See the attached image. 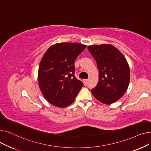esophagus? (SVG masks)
Instances as JSON below:
<instances>
[{"label":"esophagus","mask_w":151,"mask_h":151,"mask_svg":"<svg viewBox=\"0 0 151 151\" xmlns=\"http://www.w3.org/2000/svg\"><path fill=\"white\" fill-rule=\"evenodd\" d=\"M83 82H84V85H87V84H88V80H83Z\"/></svg>","instance_id":"esophagus-1"}]
</instances>
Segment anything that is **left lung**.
Instances as JSON below:
<instances>
[{
	"label": "left lung",
	"instance_id": "left-lung-1",
	"mask_svg": "<svg viewBox=\"0 0 151 151\" xmlns=\"http://www.w3.org/2000/svg\"><path fill=\"white\" fill-rule=\"evenodd\" d=\"M88 49L99 70V81L91 93L102 103L112 104L124 95L128 87L130 72L126 58L110 44L89 45Z\"/></svg>",
	"mask_w": 151,
	"mask_h": 151
}]
</instances>
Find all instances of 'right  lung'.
Returning a JSON list of instances; mask_svg holds the SVG:
<instances>
[{
	"label": "right lung",
	"instance_id": "1",
	"mask_svg": "<svg viewBox=\"0 0 151 151\" xmlns=\"http://www.w3.org/2000/svg\"><path fill=\"white\" fill-rule=\"evenodd\" d=\"M86 45L62 42L50 46L39 67L38 83L46 100L56 107H65L74 101L83 86L75 76V61Z\"/></svg>",
	"mask_w": 151,
	"mask_h": 151
}]
</instances>
